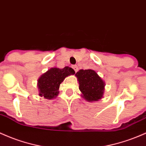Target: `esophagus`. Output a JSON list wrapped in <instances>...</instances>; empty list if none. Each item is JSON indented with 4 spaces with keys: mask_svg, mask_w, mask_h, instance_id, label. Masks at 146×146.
<instances>
[{
    "mask_svg": "<svg viewBox=\"0 0 146 146\" xmlns=\"http://www.w3.org/2000/svg\"><path fill=\"white\" fill-rule=\"evenodd\" d=\"M72 68H73V69H74V70L76 72H77L78 70V66L77 65H73V66H72Z\"/></svg>",
    "mask_w": 146,
    "mask_h": 146,
    "instance_id": "obj_1",
    "label": "esophagus"
}]
</instances>
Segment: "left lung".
Returning a JSON list of instances; mask_svg holds the SVG:
<instances>
[{
	"instance_id": "obj_1",
	"label": "left lung",
	"mask_w": 146,
	"mask_h": 146,
	"mask_svg": "<svg viewBox=\"0 0 146 146\" xmlns=\"http://www.w3.org/2000/svg\"><path fill=\"white\" fill-rule=\"evenodd\" d=\"M76 76L79 82L82 96L86 101H98L102 98L105 84L95 70L81 69L77 72Z\"/></svg>"
}]
</instances>
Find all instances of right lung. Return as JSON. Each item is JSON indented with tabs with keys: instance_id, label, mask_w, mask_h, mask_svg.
<instances>
[{
	"instance_id": "add662e5",
	"label": "right lung",
	"mask_w": 146,
	"mask_h": 146,
	"mask_svg": "<svg viewBox=\"0 0 146 146\" xmlns=\"http://www.w3.org/2000/svg\"><path fill=\"white\" fill-rule=\"evenodd\" d=\"M75 73L74 70L68 66H65L64 68L57 67L50 68L38 79L37 86L39 96L49 100L57 96L61 83L66 77L74 75Z\"/></svg>"
}]
</instances>
